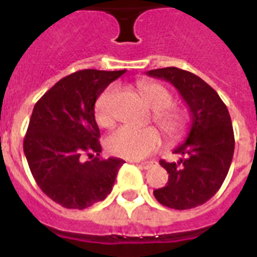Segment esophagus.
Masks as SVG:
<instances>
[{
    "label": "esophagus",
    "instance_id": "1",
    "mask_svg": "<svg viewBox=\"0 0 257 257\" xmlns=\"http://www.w3.org/2000/svg\"><path fill=\"white\" fill-rule=\"evenodd\" d=\"M137 164H139V167H141V168L151 169L152 167H155L157 163L156 161H143V163H137Z\"/></svg>",
    "mask_w": 257,
    "mask_h": 257
}]
</instances>
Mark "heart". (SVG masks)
I'll return each mask as SVG.
<instances>
[{
    "label": "heart",
    "instance_id": "b5f03b06",
    "mask_svg": "<svg viewBox=\"0 0 257 257\" xmlns=\"http://www.w3.org/2000/svg\"><path fill=\"white\" fill-rule=\"evenodd\" d=\"M139 92L153 112V120L169 140H180L187 133V114L177 108H172L173 96L168 89L157 82H140ZM117 89L109 86L97 97L94 102V120L101 128H109L114 122V102ZM163 144L157 129L120 126L106 139V148L116 156L125 159H143L156 152Z\"/></svg>",
    "mask_w": 257,
    "mask_h": 257
}]
</instances>
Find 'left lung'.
I'll use <instances>...</instances> for the list:
<instances>
[{"label": "left lung", "instance_id": "8db88e82", "mask_svg": "<svg viewBox=\"0 0 257 257\" xmlns=\"http://www.w3.org/2000/svg\"><path fill=\"white\" fill-rule=\"evenodd\" d=\"M147 74L171 82L192 116L187 140L173 151L183 159L177 163L160 160L168 172V183L155 189L153 195L173 209L199 207L219 191L231 167L235 136L229 112L215 89L191 72L171 66Z\"/></svg>", "mask_w": 257, "mask_h": 257}]
</instances>
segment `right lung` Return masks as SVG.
I'll list each match as a JSON object with an SVG mask.
<instances>
[{
    "instance_id": "right-lung-1",
    "label": "right lung",
    "mask_w": 257,
    "mask_h": 257,
    "mask_svg": "<svg viewBox=\"0 0 257 257\" xmlns=\"http://www.w3.org/2000/svg\"><path fill=\"white\" fill-rule=\"evenodd\" d=\"M125 70H78L54 84L36 102L24 139V153L41 191L69 209H85L112 191L125 161L101 159L97 97ZM89 156L82 161V155Z\"/></svg>"
}]
</instances>
